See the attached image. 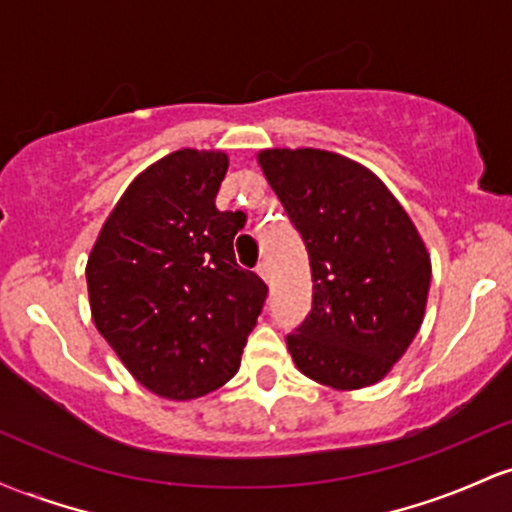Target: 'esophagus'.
<instances>
[{
    "instance_id": "esophagus-1",
    "label": "esophagus",
    "mask_w": 512,
    "mask_h": 512,
    "mask_svg": "<svg viewBox=\"0 0 512 512\" xmlns=\"http://www.w3.org/2000/svg\"><path fill=\"white\" fill-rule=\"evenodd\" d=\"M255 272L260 274L264 281H269V276H272V274H269V264H267V262H260V264H257V269H255Z\"/></svg>"
}]
</instances>
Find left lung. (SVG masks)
<instances>
[{"instance_id":"8db88e82","label":"left lung","mask_w":512,"mask_h":512,"mask_svg":"<svg viewBox=\"0 0 512 512\" xmlns=\"http://www.w3.org/2000/svg\"><path fill=\"white\" fill-rule=\"evenodd\" d=\"M257 163L301 233L313 276V310L286 337L293 363L332 390L380 383L424 322V238L363 163L310 146L262 149Z\"/></svg>"}]
</instances>
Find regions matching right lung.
<instances>
[{
	"label": "right lung",
	"instance_id": "1",
	"mask_svg": "<svg viewBox=\"0 0 512 512\" xmlns=\"http://www.w3.org/2000/svg\"><path fill=\"white\" fill-rule=\"evenodd\" d=\"M228 154L178 149L127 185L88 252L96 330L132 378L187 402L240 368L267 286L236 264L243 214L216 209Z\"/></svg>",
	"mask_w": 512,
	"mask_h": 512
}]
</instances>
